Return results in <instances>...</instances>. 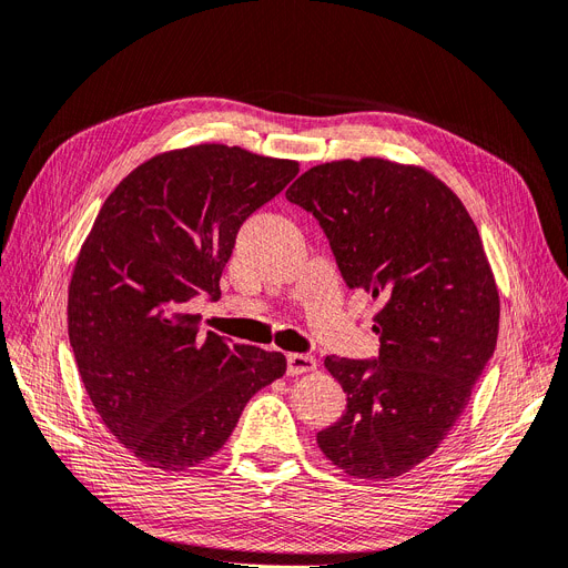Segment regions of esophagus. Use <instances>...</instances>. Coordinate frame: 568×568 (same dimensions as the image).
Segmentation results:
<instances>
[{
    "label": "esophagus",
    "mask_w": 568,
    "mask_h": 568,
    "mask_svg": "<svg viewBox=\"0 0 568 568\" xmlns=\"http://www.w3.org/2000/svg\"><path fill=\"white\" fill-rule=\"evenodd\" d=\"M316 368V358L312 354H288L286 356V373L288 375H303Z\"/></svg>",
    "instance_id": "34e87169"
}]
</instances>
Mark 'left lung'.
I'll return each instance as SVG.
<instances>
[{
	"label": "left lung",
	"instance_id": "left-lung-1",
	"mask_svg": "<svg viewBox=\"0 0 568 568\" xmlns=\"http://www.w3.org/2000/svg\"><path fill=\"white\" fill-rule=\"evenodd\" d=\"M286 200L320 221L345 284L379 303V354L324 361L347 410L316 443L354 478L392 480L434 455L494 354L480 233L440 179L382 158L316 165Z\"/></svg>",
	"mask_w": 568,
	"mask_h": 568
}]
</instances>
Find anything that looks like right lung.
Instances as JSON below:
<instances>
[{
  "label": "right lung",
  "mask_w": 568,
  "mask_h": 568,
  "mask_svg": "<svg viewBox=\"0 0 568 568\" xmlns=\"http://www.w3.org/2000/svg\"><path fill=\"white\" fill-rule=\"evenodd\" d=\"M298 163L200 144L155 155L106 200L67 303L83 387L116 440L151 468L212 457L258 389L286 371L280 352L200 333L184 305L216 301L242 223Z\"/></svg>",
  "instance_id": "obj_1"
}]
</instances>
